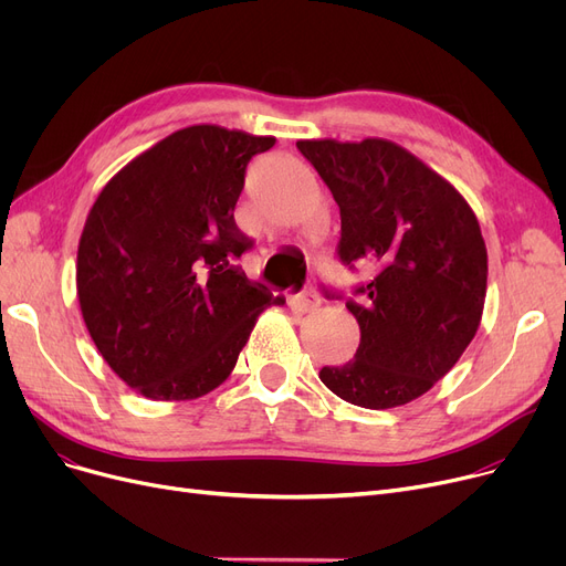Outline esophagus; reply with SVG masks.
I'll list each match as a JSON object with an SVG mask.
<instances>
[{"mask_svg":"<svg viewBox=\"0 0 566 566\" xmlns=\"http://www.w3.org/2000/svg\"><path fill=\"white\" fill-rule=\"evenodd\" d=\"M289 307L293 310V312H301V314H305V312H312V310H316L318 305H321V298L318 295L314 293V291H303V293H295V295H289Z\"/></svg>","mask_w":566,"mask_h":566,"instance_id":"esophagus-1","label":"esophagus"}]
</instances>
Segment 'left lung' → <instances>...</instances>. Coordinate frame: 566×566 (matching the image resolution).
Masks as SVG:
<instances>
[{
	"label": "left lung",
	"mask_w": 566,
	"mask_h": 566,
	"mask_svg": "<svg viewBox=\"0 0 566 566\" xmlns=\"http://www.w3.org/2000/svg\"><path fill=\"white\" fill-rule=\"evenodd\" d=\"M331 188L342 216L339 259L367 263L360 303H346L360 346L318 378L339 399L371 410L429 392L480 328L486 245L461 192L388 139L295 142Z\"/></svg>",
	"instance_id": "1"
}]
</instances>
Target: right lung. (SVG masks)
I'll use <instances>...</instances> for the list:
<instances>
[{
    "label": "right lung",
    "instance_id": "1",
    "mask_svg": "<svg viewBox=\"0 0 566 566\" xmlns=\"http://www.w3.org/2000/svg\"><path fill=\"white\" fill-rule=\"evenodd\" d=\"M273 146L275 137L190 126L96 197L77 245L80 310L103 360L137 395L190 401L216 390L259 314L284 305L233 265L252 245L233 222L245 167Z\"/></svg>",
    "mask_w": 566,
    "mask_h": 566
}]
</instances>
